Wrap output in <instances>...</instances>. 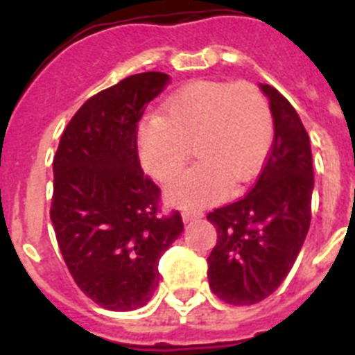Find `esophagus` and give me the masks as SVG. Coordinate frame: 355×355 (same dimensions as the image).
<instances>
[{"label": "esophagus", "instance_id": "esophagus-1", "mask_svg": "<svg viewBox=\"0 0 355 355\" xmlns=\"http://www.w3.org/2000/svg\"><path fill=\"white\" fill-rule=\"evenodd\" d=\"M200 216H202V213L200 211H192V209H184L183 211L184 222H192V220H196V218H200Z\"/></svg>", "mask_w": 355, "mask_h": 355}]
</instances>
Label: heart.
I'll list each match as a JSON object with an SVG mask.
<instances>
[{"label": "heart", "mask_w": 355, "mask_h": 355, "mask_svg": "<svg viewBox=\"0 0 355 355\" xmlns=\"http://www.w3.org/2000/svg\"><path fill=\"white\" fill-rule=\"evenodd\" d=\"M272 115L252 83L200 80L187 85L144 121L140 159L162 183L174 180L192 158L199 163L168 187L167 197L184 206L213 205L256 174L272 144Z\"/></svg>", "instance_id": "heart-1"}]
</instances>
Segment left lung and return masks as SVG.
I'll list each match as a JSON object with an SVG mask.
<instances>
[{
	"mask_svg": "<svg viewBox=\"0 0 355 355\" xmlns=\"http://www.w3.org/2000/svg\"><path fill=\"white\" fill-rule=\"evenodd\" d=\"M270 99L274 142L250 192L208 213L216 245L208 256L213 293L233 306L258 304L291 270L311 224L313 158L309 135L286 97Z\"/></svg>",
	"mask_w": 355,
	"mask_h": 355,
	"instance_id": "left-lung-1",
	"label": "left lung"
}]
</instances>
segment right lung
Wrapping results in <instances>:
<instances>
[{
  "label": "right lung",
  "instance_id": "right-lung-1",
  "mask_svg": "<svg viewBox=\"0 0 355 355\" xmlns=\"http://www.w3.org/2000/svg\"><path fill=\"white\" fill-rule=\"evenodd\" d=\"M171 78L140 72L97 92L69 121L53 158L49 216L64 261L97 306L133 311L159 281L163 252L183 231L162 213V190L142 171L139 121Z\"/></svg>",
  "mask_w": 355,
  "mask_h": 355
}]
</instances>
